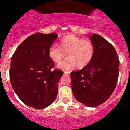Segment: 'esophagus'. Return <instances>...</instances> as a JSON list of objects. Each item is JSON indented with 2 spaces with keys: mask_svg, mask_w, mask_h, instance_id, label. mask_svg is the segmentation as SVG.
<instances>
[{
  "mask_svg": "<svg viewBox=\"0 0 130 130\" xmlns=\"http://www.w3.org/2000/svg\"><path fill=\"white\" fill-rule=\"evenodd\" d=\"M70 72H68V71H65L64 72V74L67 75H70Z\"/></svg>",
  "mask_w": 130,
  "mask_h": 130,
  "instance_id": "esophagus-1",
  "label": "esophagus"
}]
</instances>
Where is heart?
<instances>
[{"label":"heart","mask_w":130,"mask_h":130,"mask_svg":"<svg viewBox=\"0 0 130 130\" xmlns=\"http://www.w3.org/2000/svg\"><path fill=\"white\" fill-rule=\"evenodd\" d=\"M66 53L69 57L58 64L57 67L69 70L77 65L78 69H82L92 60L95 48L90 41L69 34L61 39L59 47L52 45L48 52L50 59L56 63L60 62L65 58Z\"/></svg>","instance_id":"heart-1"}]
</instances>
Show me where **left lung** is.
Here are the masks:
<instances>
[{"label": "left lung", "mask_w": 130, "mask_h": 130, "mask_svg": "<svg viewBox=\"0 0 130 130\" xmlns=\"http://www.w3.org/2000/svg\"><path fill=\"white\" fill-rule=\"evenodd\" d=\"M95 54L91 62L70 73L71 87L78 102L95 107L106 102L115 89L119 75V59L115 48L98 34L89 36Z\"/></svg>", "instance_id": "1"}]
</instances>
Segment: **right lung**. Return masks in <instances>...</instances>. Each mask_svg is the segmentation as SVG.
Returning <instances> with one entry per match:
<instances>
[{"label": "right lung", "mask_w": 130, "mask_h": 130, "mask_svg": "<svg viewBox=\"0 0 130 130\" xmlns=\"http://www.w3.org/2000/svg\"><path fill=\"white\" fill-rule=\"evenodd\" d=\"M57 37L55 33L30 35L17 47L11 59L12 88L23 103L34 108L48 106L58 94V82L63 72L52 69L54 63L48 54Z\"/></svg>", "instance_id": "1"}]
</instances>
